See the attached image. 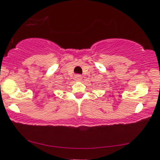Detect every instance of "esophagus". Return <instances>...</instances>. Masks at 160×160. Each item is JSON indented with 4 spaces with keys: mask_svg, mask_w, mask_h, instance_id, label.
I'll use <instances>...</instances> for the list:
<instances>
[{
    "mask_svg": "<svg viewBox=\"0 0 160 160\" xmlns=\"http://www.w3.org/2000/svg\"><path fill=\"white\" fill-rule=\"evenodd\" d=\"M75 79L76 81H81L82 79V76L79 74H76V75H75Z\"/></svg>",
    "mask_w": 160,
    "mask_h": 160,
    "instance_id": "34e87169",
    "label": "esophagus"
}]
</instances>
